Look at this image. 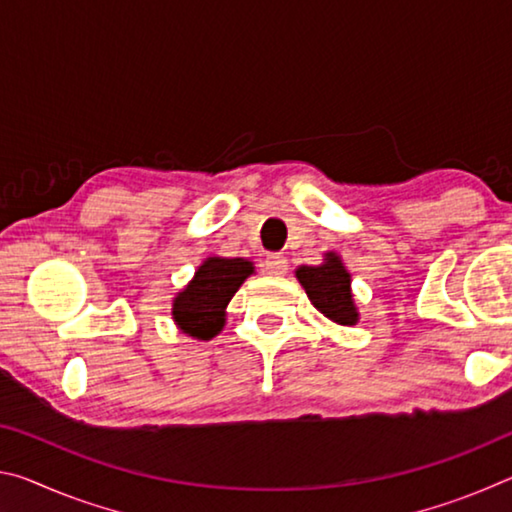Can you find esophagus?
Masks as SVG:
<instances>
[{"label":"esophagus","mask_w":512,"mask_h":512,"mask_svg":"<svg viewBox=\"0 0 512 512\" xmlns=\"http://www.w3.org/2000/svg\"><path fill=\"white\" fill-rule=\"evenodd\" d=\"M264 266L271 275H284V273H287L289 259L284 257L282 253H268L266 259H264Z\"/></svg>","instance_id":"34e87169"}]
</instances>
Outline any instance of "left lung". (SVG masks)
Wrapping results in <instances>:
<instances>
[{"label": "left lung", "mask_w": 512, "mask_h": 512, "mask_svg": "<svg viewBox=\"0 0 512 512\" xmlns=\"http://www.w3.org/2000/svg\"><path fill=\"white\" fill-rule=\"evenodd\" d=\"M298 280L305 287L307 296L320 314L339 325L357 323V309L352 302L350 273L345 271L341 259L334 253L327 255V262L320 266H300Z\"/></svg>", "instance_id": "left-lung-1"}]
</instances>
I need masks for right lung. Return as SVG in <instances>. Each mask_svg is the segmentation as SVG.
<instances>
[{
    "label": "right lung",
    "instance_id": "right-lung-1",
    "mask_svg": "<svg viewBox=\"0 0 512 512\" xmlns=\"http://www.w3.org/2000/svg\"><path fill=\"white\" fill-rule=\"evenodd\" d=\"M253 273V264L246 259L210 257L198 266L194 280L173 300V320L183 332L196 339H212L225 323V305Z\"/></svg>",
    "mask_w": 512,
    "mask_h": 512
}]
</instances>
